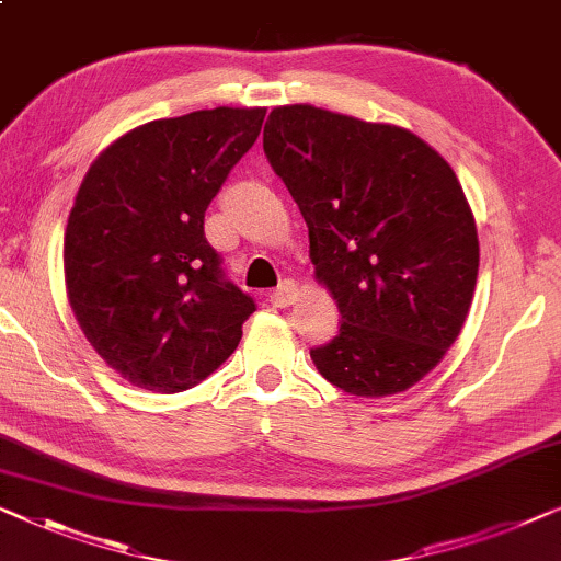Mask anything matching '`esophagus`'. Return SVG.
Masks as SVG:
<instances>
[{
    "label": "esophagus",
    "mask_w": 561,
    "mask_h": 561,
    "mask_svg": "<svg viewBox=\"0 0 561 561\" xmlns=\"http://www.w3.org/2000/svg\"><path fill=\"white\" fill-rule=\"evenodd\" d=\"M295 297H297V284L291 279L279 282V287L270 291V302L277 305V307L291 305V302H295Z\"/></svg>",
    "instance_id": "obj_1"
}]
</instances>
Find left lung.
<instances>
[{"instance_id": "8db88e82", "label": "left lung", "mask_w": 561, "mask_h": 561, "mask_svg": "<svg viewBox=\"0 0 561 561\" xmlns=\"http://www.w3.org/2000/svg\"><path fill=\"white\" fill-rule=\"evenodd\" d=\"M264 152L341 310L314 366L353 397L407 391L460 335L478 279L476 218L453 168L412 131L307 104L274 108Z\"/></svg>"}]
</instances>
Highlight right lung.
<instances>
[{
    "label": "right lung",
    "instance_id": "right-lung-1",
    "mask_svg": "<svg viewBox=\"0 0 561 561\" xmlns=\"http://www.w3.org/2000/svg\"><path fill=\"white\" fill-rule=\"evenodd\" d=\"M266 108L157 119L101 152L66 228V287L89 343L126 381L185 391L241 341L254 297L226 277L203 220Z\"/></svg>",
    "mask_w": 561,
    "mask_h": 561
}]
</instances>
